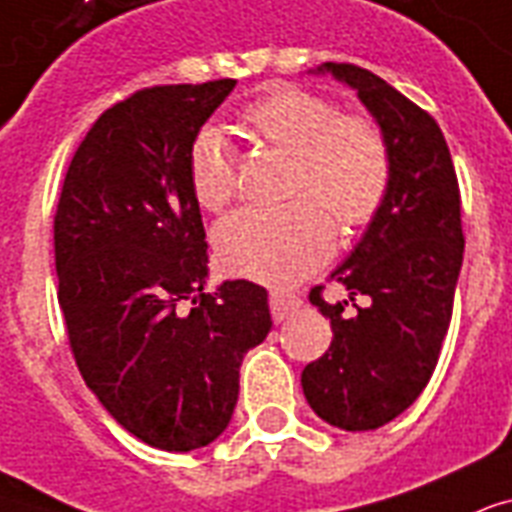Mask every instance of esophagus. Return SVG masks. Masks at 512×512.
Instances as JSON below:
<instances>
[{
    "label": "esophagus",
    "instance_id": "34e87169",
    "mask_svg": "<svg viewBox=\"0 0 512 512\" xmlns=\"http://www.w3.org/2000/svg\"><path fill=\"white\" fill-rule=\"evenodd\" d=\"M299 307H301V299L296 296V293H283V291L269 293V310H272V318H275L277 323L288 318V315H293Z\"/></svg>",
    "mask_w": 512,
    "mask_h": 512
}]
</instances>
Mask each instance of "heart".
<instances>
[{
  "label": "heart",
  "instance_id": "obj_1",
  "mask_svg": "<svg viewBox=\"0 0 512 512\" xmlns=\"http://www.w3.org/2000/svg\"><path fill=\"white\" fill-rule=\"evenodd\" d=\"M243 122L253 136L291 154V194L307 197L285 208H240L216 227L213 243L237 275L293 283L334 251L321 204L342 229L366 227L379 213L390 189V146L368 117L339 114L328 98L304 87H272L245 109ZM189 186L213 213L237 194L235 149L221 128H202L192 141Z\"/></svg>",
  "mask_w": 512,
  "mask_h": 512
}]
</instances>
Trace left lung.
Instances as JSON below:
<instances>
[{"mask_svg": "<svg viewBox=\"0 0 512 512\" xmlns=\"http://www.w3.org/2000/svg\"><path fill=\"white\" fill-rule=\"evenodd\" d=\"M315 74L358 93L392 160L382 208L331 272L350 296L328 304L320 285L310 293L334 339L301 371L304 398L323 422L360 433L403 414L435 371L465 253L459 184L446 138L425 109L352 63H323Z\"/></svg>", "mask_w": 512, "mask_h": 512, "instance_id": "left-lung-1", "label": "left lung"}]
</instances>
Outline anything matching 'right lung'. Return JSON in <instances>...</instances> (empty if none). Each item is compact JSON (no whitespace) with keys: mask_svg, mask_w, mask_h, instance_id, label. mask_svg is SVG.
Wrapping results in <instances>:
<instances>
[{"mask_svg":"<svg viewBox=\"0 0 512 512\" xmlns=\"http://www.w3.org/2000/svg\"><path fill=\"white\" fill-rule=\"evenodd\" d=\"M235 79L138 90L106 109L63 178L55 272L71 352L101 406L162 451L227 430L245 352L267 339V291L208 283L189 149Z\"/></svg>","mask_w":512,"mask_h":512,"instance_id":"right-lung-1","label":"right lung"}]
</instances>
